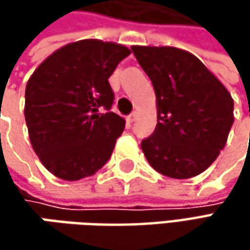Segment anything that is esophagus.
<instances>
[{
  "instance_id": "34e87169",
  "label": "esophagus",
  "mask_w": 250,
  "mask_h": 250,
  "mask_svg": "<svg viewBox=\"0 0 250 250\" xmlns=\"http://www.w3.org/2000/svg\"><path fill=\"white\" fill-rule=\"evenodd\" d=\"M136 118H138V112H132L129 117H128V121H129V122H135Z\"/></svg>"
}]
</instances>
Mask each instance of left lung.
Returning a JSON list of instances; mask_svg holds the SVG:
<instances>
[{
    "label": "left lung",
    "mask_w": 250,
    "mask_h": 250,
    "mask_svg": "<svg viewBox=\"0 0 250 250\" xmlns=\"http://www.w3.org/2000/svg\"><path fill=\"white\" fill-rule=\"evenodd\" d=\"M153 83L157 125L142 150L157 172L196 177L224 149L234 124V100L193 54L177 47L132 45Z\"/></svg>",
    "instance_id": "1"
}]
</instances>
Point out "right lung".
<instances>
[{
	"instance_id": "right-lung-1",
	"label": "right lung",
	"mask_w": 250,
	"mask_h": 250,
	"mask_svg": "<svg viewBox=\"0 0 250 250\" xmlns=\"http://www.w3.org/2000/svg\"><path fill=\"white\" fill-rule=\"evenodd\" d=\"M129 54L122 44L79 40L54 51L29 78L24 120L30 143L57 178L90 177L111 157L125 120L110 111L108 78Z\"/></svg>"
}]
</instances>
